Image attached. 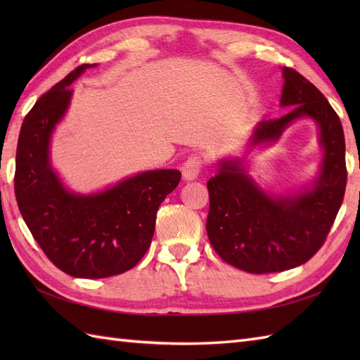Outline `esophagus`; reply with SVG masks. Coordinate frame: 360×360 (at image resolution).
<instances>
[{
  "label": "esophagus",
  "mask_w": 360,
  "mask_h": 360,
  "mask_svg": "<svg viewBox=\"0 0 360 360\" xmlns=\"http://www.w3.org/2000/svg\"><path fill=\"white\" fill-rule=\"evenodd\" d=\"M202 159L200 156H190L182 165V178L186 181H193L201 173Z\"/></svg>",
  "instance_id": "obj_1"
}]
</instances>
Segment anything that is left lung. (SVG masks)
<instances>
[{
    "instance_id": "8db88e82",
    "label": "left lung",
    "mask_w": 360,
    "mask_h": 360,
    "mask_svg": "<svg viewBox=\"0 0 360 360\" xmlns=\"http://www.w3.org/2000/svg\"><path fill=\"white\" fill-rule=\"evenodd\" d=\"M281 106L289 112L255 127L252 147L275 142L297 119L319 125L323 160L311 188L271 196L244 170L241 160H221L209 179V240L226 263L250 274H271L307 263L323 246L347 187L345 136L338 112L325 96L292 68H283Z\"/></svg>"
}]
</instances>
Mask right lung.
Wrapping results in <instances>:
<instances>
[{
  "instance_id": "right-lung-1",
  "label": "right lung",
  "mask_w": 360,
  "mask_h": 360,
  "mask_svg": "<svg viewBox=\"0 0 360 360\" xmlns=\"http://www.w3.org/2000/svg\"><path fill=\"white\" fill-rule=\"evenodd\" d=\"M80 65L32 106L20 129L15 198L38 246L60 271L77 278H105L129 271L147 254L160 202L178 187L179 170L131 176L105 192H68L49 162L53 128L70 106Z\"/></svg>"
}]
</instances>
